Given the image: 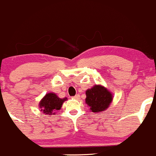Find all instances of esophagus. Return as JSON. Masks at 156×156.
<instances>
[{
    "label": "esophagus",
    "mask_w": 156,
    "mask_h": 156,
    "mask_svg": "<svg viewBox=\"0 0 156 156\" xmlns=\"http://www.w3.org/2000/svg\"><path fill=\"white\" fill-rule=\"evenodd\" d=\"M73 99H75V100H79L80 95H79V94H76V96L73 97Z\"/></svg>",
    "instance_id": "esophagus-1"
}]
</instances>
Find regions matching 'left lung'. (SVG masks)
<instances>
[{"label":"left lung","mask_w":156,"mask_h":156,"mask_svg":"<svg viewBox=\"0 0 156 156\" xmlns=\"http://www.w3.org/2000/svg\"><path fill=\"white\" fill-rule=\"evenodd\" d=\"M86 104L94 113H101L106 110L113 101L112 93L106 87L95 84L86 91Z\"/></svg>","instance_id":"1"}]
</instances>
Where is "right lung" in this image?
Wrapping results in <instances>:
<instances>
[{
    "label": "right lung",
    "instance_id": "add662e5",
    "mask_svg": "<svg viewBox=\"0 0 156 156\" xmlns=\"http://www.w3.org/2000/svg\"><path fill=\"white\" fill-rule=\"evenodd\" d=\"M67 98H60L55 93L49 92L42 98L39 103V108L41 112L46 115H55V112L60 110Z\"/></svg>",
    "mask_w": 156,
    "mask_h": 156
}]
</instances>
